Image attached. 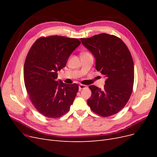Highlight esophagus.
<instances>
[{"mask_svg": "<svg viewBox=\"0 0 157 157\" xmlns=\"http://www.w3.org/2000/svg\"><path fill=\"white\" fill-rule=\"evenodd\" d=\"M86 88V85H84V84H80L78 86V89H79V91H80V90H82V89H84Z\"/></svg>", "mask_w": 157, "mask_h": 157, "instance_id": "esophagus-1", "label": "esophagus"}]
</instances>
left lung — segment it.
I'll list each match as a JSON object with an SVG mask.
<instances>
[{
  "label": "left lung",
  "instance_id": "8db88e82",
  "mask_svg": "<svg viewBox=\"0 0 157 157\" xmlns=\"http://www.w3.org/2000/svg\"><path fill=\"white\" fill-rule=\"evenodd\" d=\"M80 40L94 55L96 70L106 77L103 89L89 86L92 95L88 105L101 117L115 115L124 107L132 92L134 68L130 52L121 39L106 33Z\"/></svg>",
  "mask_w": 157,
  "mask_h": 157
}]
</instances>
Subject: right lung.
I'll return each instance as SVG.
<instances>
[{
    "label": "right lung",
    "instance_id": "right-lung-1",
    "mask_svg": "<svg viewBox=\"0 0 157 157\" xmlns=\"http://www.w3.org/2000/svg\"><path fill=\"white\" fill-rule=\"evenodd\" d=\"M77 39L42 36L33 44L24 64L25 86L29 98L42 115L55 118L70 109L78 90L77 84L57 81V72L65 67L69 57L80 45Z\"/></svg>",
    "mask_w": 157,
    "mask_h": 157
}]
</instances>
